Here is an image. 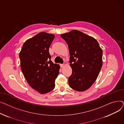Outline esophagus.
I'll list each match as a JSON object with an SVG mask.
<instances>
[{"label": "esophagus", "instance_id": "esophagus-1", "mask_svg": "<svg viewBox=\"0 0 124 124\" xmlns=\"http://www.w3.org/2000/svg\"><path fill=\"white\" fill-rule=\"evenodd\" d=\"M60 67H61V68H62V67H64V64H60Z\"/></svg>", "mask_w": 124, "mask_h": 124}]
</instances>
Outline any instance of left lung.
<instances>
[{
    "label": "left lung",
    "instance_id": "8db88e82",
    "mask_svg": "<svg viewBox=\"0 0 124 124\" xmlns=\"http://www.w3.org/2000/svg\"><path fill=\"white\" fill-rule=\"evenodd\" d=\"M67 43L70 53L72 74L69 86L83 92L96 80L102 65V50L95 39L77 30L60 35Z\"/></svg>",
    "mask_w": 124,
    "mask_h": 124
}]
</instances>
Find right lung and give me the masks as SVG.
Segmentation results:
<instances>
[{
  "mask_svg": "<svg viewBox=\"0 0 124 124\" xmlns=\"http://www.w3.org/2000/svg\"><path fill=\"white\" fill-rule=\"evenodd\" d=\"M54 38L53 34L39 32L24 43L19 55L25 79L41 94L55 88V81L59 73L60 66L52 62L49 51Z\"/></svg>",
  "mask_w": 124,
  "mask_h": 124,
  "instance_id": "add662e5",
  "label": "right lung"
}]
</instances>
